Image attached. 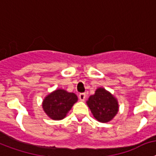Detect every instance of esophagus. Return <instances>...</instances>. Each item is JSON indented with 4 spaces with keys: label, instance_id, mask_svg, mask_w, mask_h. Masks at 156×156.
I'll return each instance as SVG.
<instances>
[{
    "label": "esophagus",
    "instance_id": "esophagus-1",
    "mask_svg": "<svg viewBox=\"0 0 156 156\" xmlns=\"http://www.w3.org/2000/svg\"><path fill=\"white\" fill-rule=\"evenodd\" d=\"M86 97V93H80V94H79V100L81 101H85Z\"/></svg>",
    "mask_w": 156,
    "mask_h": 156
}]
</instances>
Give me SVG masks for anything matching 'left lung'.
Listing matches in <instances>:
<instances>
[{
  "mask_svg": "<svg viewBox=\"0 0 156 156\" xmlns=\"http://www.w3.org/2000/svg\"><path fill=\"white\" fill-rule=\"evenodd\" d=\"M88 106L96 119L101 122H108L118 112L117 100L105 89L99 88L87 101Z\"/></svg>",
  "mask_w": 156,
  "mask_h": 156,
  "instance_id": "1",
  "label": "left lung"
}]
</instances>
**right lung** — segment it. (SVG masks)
<instances>
[{
    "label": "right lung",
    "instance_id": "add662e5",
    "mask_svg": "<svg viewBox=\"0 0 156 156\" xmlns=\"http://www.w3.org/2000/svg\"><path fill=\"white\" fill-rule=\"evenodd\" d=\"M77 101L78 97L74 93L56 89L45 97L42 107L48 117L54 120H60L66 116Z\"/></svg>",
    "mask_w": 156,
    "mask_h": 156
}]
</instances>
